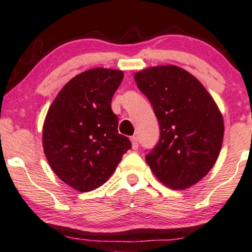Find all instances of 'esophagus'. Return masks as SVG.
<instances>
[{
  "mask_svg": "<svg viewBox=\"0 0 252 252\" xmlns=\"http://www.w3.org/2000/svg\"><path fill=\"white\" fill-rule=\"evenodd\" d=\"M131 143H132V149H133V150H137L138 146H139L138 138H137V137H132V138H131Z\"/></svg>",
  "mask_w": 252,
  "mask_h": 252,
  "instance_id": "obj_1",
  "label": "esophagus"
}]
</instances>
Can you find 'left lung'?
Listing matches in <instances>:
<instances>
[{
    "label": "left lung",
    "instance_id": "obj_1",
    "mask_svg": "<svg viewBox=\"0 0 252 252\" xmlns=\"http://www.w3.org/2000/svg\"><path fill=\"white\" fill-rule=\"evenodd\" d=\"M134 80L152 105L160 138L146 162L164 185L185 190L202 180L220 153L224 120L214 97L174 64L146 68Z\"/></svg>",
    "mask_w": 252,
    "mask_h": 252
}]
</instances>
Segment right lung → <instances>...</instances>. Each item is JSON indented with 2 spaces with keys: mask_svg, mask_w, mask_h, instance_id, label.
I'll list each match as a JSON object with an SVG mask.
<instances>
[{
  "mask_svg": "<svg viewBox=\"0 0 252 252\" xmlns=\"http://www.w3.org/2000/svg\"><path fill=\"white\" fill-rule=\"evenodd\" d=\"M119 69L93 68L68 81L43 124V151L62 182L80 192L101 186L131 149L118 132L112 96L123 81Z\"/></svg>",
  "mask_w": 252,
  "mask_h": 252,
  "instance_id": "add662e5",
  "label": "right lung"
}]
</instances>
